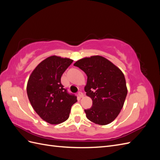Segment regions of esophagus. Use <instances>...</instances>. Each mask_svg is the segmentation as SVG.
<instances>
[{
    "instance_id": "esophagus-1",
    "label": "esophagus",
    "mask_w": 160,
    "mask_h": 160,
    "mask_svg": "<svg viewBox=\"0 0 160 160\" xmlns=\"http://www.w3.org/2000/svg\"><path fill=\"white\" fill-rule=\"evenodd\" d=\"M78 96H79V98H83V97H84V95H83V93H82V92H79V93H78Z\"/></svg>"
}]
</instances>
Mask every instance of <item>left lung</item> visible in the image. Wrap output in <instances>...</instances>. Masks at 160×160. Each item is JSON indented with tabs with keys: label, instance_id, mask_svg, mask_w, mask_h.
Segmentation results:
<instances>
[{
	"label": "left lung",
	"instance_id": "8db88e82",
	"mask_svg": "<svg viewBox=\"0 0 160 160\" xmlns=\"http://www.w3.org/2000/svg\"><path fill=\"white\" fill-rule=\"evenodd\" d=\"M74 65L88 76L84 89L93 105L90 109H85L87 118L101 125L111 123L119 114L128 94L123 72L100 55L83 58Z\"/></svg>",
	"mask_w": 160,
	"mask_h": 160
}]
</instances>
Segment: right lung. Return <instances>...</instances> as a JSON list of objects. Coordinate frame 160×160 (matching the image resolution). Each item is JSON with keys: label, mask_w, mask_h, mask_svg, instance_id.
Listing matches in <instances>:
<instances>
[{"label": "right lung", "mask_w": 160, "mask_h": 160, "mask_svg": "<svg viewBox=\"0 0 160 160\" xmlns=\"http://www.w3.org/2000/svg\"><path fill=\"white\" fill-rule=\"evenodd\" d=\"M73 60L52 55L42 61L32 71L27 85L28 98L39 117L51 125L69 118L77 97L67 93L61 83L62 73Z\"/></svg>", "instance_id": "right-lung-1"}]
</instances>
